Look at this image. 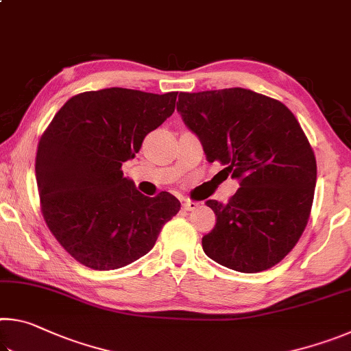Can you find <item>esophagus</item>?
Here are the masks:
<instances>
[{"instance_id": "1", "label": "esophagus", "mask_w": 351, "mask_h": 351, "mask_svg": "<svg viewBox=\"0 0 351 351\" xmlns=\"http://www.w3.org/2000/svg\"><path fill=\"white\" fill-rule=\"evenodd\" d=\"M197 207H198L197 201L184 199V203H182V209H184V210H193V209H197Z\"/></svg>"}]
</instances>
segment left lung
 <instances>
[{"mask_svg": "<svg viewBox=\"0 0 351 351\" xmlns=\"http://www.w3.org/2000/svg\"><path fill=\"white\" fill-rule=\"evenodd\" d=\"M176 106L207 161L240 180L228 204L206 201L217 217L203 237L206 255L247 274L276 266L304 234L316 186V156L299 121L245 88L180 93Z\"/></svg>", "mask_w": 351, "mask_h": 351, "instance_id": "1", "label": "left lung"}]
</instances>
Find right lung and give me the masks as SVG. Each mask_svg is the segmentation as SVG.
Here are the masks:
<instances>
[{"label": "right lung", "instance_id": "right-lung-1", "mask_svg": "<svg viewBox=\"0 0 351 351\" xmlns=\"http://www.w3.org/2000/svg\"><path fill=\"white\" fill-rule=\"evenodd\" d=\"M176 96L127 88L80 93L41 134L35 156L41 213L79 263L97 271L133 263L180 210L173 195L145 197L122 171L145 136L173 114Z\"/></svg>", "mask_w": 351, "mask_h": 351}]
</instances>
